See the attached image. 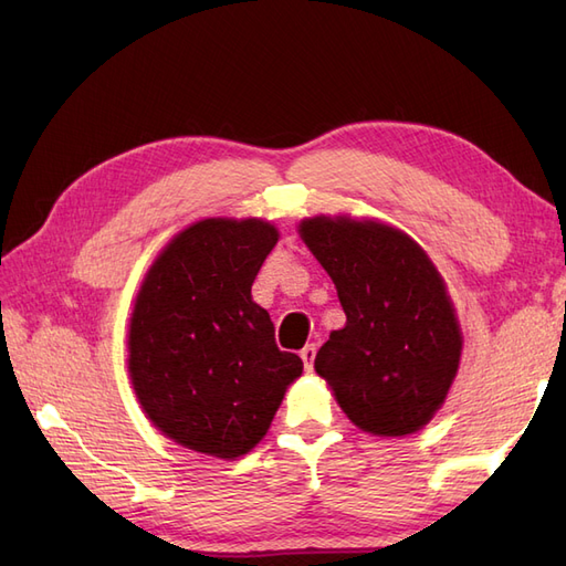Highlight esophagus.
<instances>
[{"instance_id":"esophagus-1","label":"esophagus","mask_w":566,"mask_h":566,"mask_svg":"<svg viewBox=\"0 0 566 566\" xmlns=\"http://www.w3.org/2000/svg\"><path fill=\"white\" fill-rule=\"evenodd\" d=\"M300 356H302V361H304V368H306V370H312V368H314V358H316V345H306V347H302Z\"/></svg>"}]
</instances>
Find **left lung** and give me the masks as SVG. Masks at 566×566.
I'll use <instances>...</instances> for the list:
<instances>
[{"label":"left lung","instance_id":"1","mask_svg":"<svg viewBox=\"0 0 566 566\" xmlns=\"http://www.w3.org/2000/svg\"><path fill=\"white\" fill-rule=\"evenodd\" d=\"M300 235L337 287L345 328L314 368L364 432L413 434L455 380L462 335L430 256L403 231L373 219L312 217Z\"/></svg>","mask_w":566,"mask_h":566}]
</instances>
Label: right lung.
Here are the masks:
<instances>
[{"label":"right lung","mask_w":566,"mask_h":566,"mask_svg":"<svg viewBox=\"0 0 566 566\" xmlns=\"http://www.w3.org/2000/svg\"><path fill=\"white\" fill-rule=\"evenodd\" d=\"M279 231L202 219L148 269L129 321V378L144 413L181 447L233 460L262 441L302 358L281 352L252 283Z\"/></svg>","instance_id":"obj_1"}]
</instances>
